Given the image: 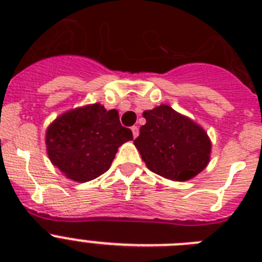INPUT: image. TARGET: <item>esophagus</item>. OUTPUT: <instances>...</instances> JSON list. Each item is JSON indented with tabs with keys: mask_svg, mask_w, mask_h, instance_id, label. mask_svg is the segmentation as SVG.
<instances>
[{
	"mask_svg": "<svg viewBox=\"0 0 262 262\" xmlns=\"http://www.w3.org/2000/svg\"><path fill=\"white\" fill-rule=\"evenodd\" d=\"M131 131H133L134 138H136V136L139 135V127L138 126H133V127H131Z\"/></svg>",
	"mask_w": 262,
	"mask_h": 262,
	"instance_id": "34e87169",
	"label": "esophagus"
}]
</instances>
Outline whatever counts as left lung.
I'll list each match as a JSON object with an SVG mask.
<instances>
[{
    "mask_svg": "<svg viewBox=\"0 0 262 262\" xmlns=\"http://www.w3.org/2000/svg\"><path fill=\"white\" fill-rule=\"evenodd\" d=\"M143 117L147 123L134 144L149 170L173 181H186L206 168L211 143L198 124L166 105L144 111Z\"/></svg>",
    "mask_w": 262,
    "mask_h": 262,
    "instance_id": "obj_1",
    "label": "left lung"
}]
</instances>
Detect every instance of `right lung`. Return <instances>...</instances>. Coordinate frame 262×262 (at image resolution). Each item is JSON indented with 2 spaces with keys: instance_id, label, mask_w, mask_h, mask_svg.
Wrapping results in <instances>:
<instances>
[{
  "instance_id": "add662e5",
  "label": "right lung",
  "mask_w": 262,
  "mask_h": 262,
  "mask_svg": "<svg viewBox=\"0 0 262 262\" xmlns=\"http://www.w3.org/2000/svg\"><path fill=\"white\" fill-rule=\"evenodd\" d=\"M128 140H133V133L120 124L118 111H107L99 103L60 115L46 134L52 164L77 182L108 170L118 148Z\"/></svg>"
}]
</instances>
